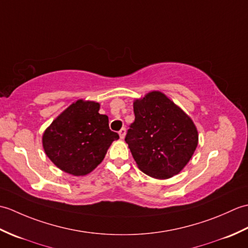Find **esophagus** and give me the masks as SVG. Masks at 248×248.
Returning a JSON list of instances; mask_svg holds the SVG:
<instances>
[{
  "mask_svg": "<svg viewBox=\"0 0 248 248\" xmlns=\"http://www.w3.org/2000/svg\"><path fill=\"white\" fill-rule=\"evenodd\" d=\"M119 138L121 139V140H124V136H125V128H123L121 129L120 131H119Z\"/></svg>",
  "mask_w": 248,
  "mask_h": 248,
  "instance_id": "esophagus-1",
  "label": "esophagus"
}]
</instances>
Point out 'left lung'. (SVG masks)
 <instances>
[{"label":"left lung","mask_w":248,"mask_h":248,"mask_svg":"<svg viewBox=\"0 0 248 248\" xmlns=\"http://www.w3.org/2000/svg\"><path fill=\"white\" fill-rule=\"evenodd\" d=\"M135 120L125 143L139 168L152 178L168 179L180 172L198 145L191 117L161 92H150L133 102Z\"/></svg>","instance_id":"1"}]
</instances>
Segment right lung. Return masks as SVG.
<instances>
[{
    "label": "right lung",
    "mask_w": 248,
    "mask_h": 248,
    "mask_svg": "<svg viewBox=\"0 0 248 248\" xmlns=\"http://www.w3.org/2000/svg\"><path fill=\"white\" fill-rule=\"evenodd\" d=\"M100 104L80 99L52 121L43 135V147L60 170L85 176L104 159L117 133L109 130L108 117L99 114Z\"/></svg>",
    "instance_id": "add662e5"
}]
</instances>
